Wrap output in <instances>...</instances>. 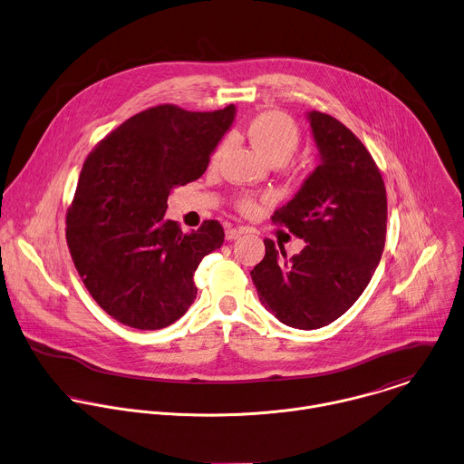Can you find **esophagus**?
I'll list each match as a JSON object with an SVG mask.
<instances>
[{
    "mask_svg": "<svg viewBox=\"0 0 464 464\" xmlns=\"http://www.w3.org/2000/svg\"><path fill=\"white\" fill-rule=\"evenodd\" d=\"M242 233H244V229L227 227V229H226V240H237V238H238Z\"/></svg>",
    "mask_w": 464,
    "mask_h": 464,
    "instance_id": "34e87169",
    "label": "esophagus"
}]
</instances>
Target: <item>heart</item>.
I'll list each match as a JSON object with an SVG mask.
<instances>
[{"instance_id": "1", "label": "heart", "mask_w": 464, "mask_h": 464, "mask_svg": "<svg viewBox=\"0 0 464 464\" xmlns=\"http://www.w3.org/2000/svg\"><path fill=\"white\" fill-rule=\"evenodd\" d=\"M247 135L251 142L276 164L289 160L302 140V133L296 121L291 115L278 110H266L256 113L247 124ZM224 150L226 140H220L211 153L213 164L220 160ZM235 208L242 215H253L258 211V202L251 195H242L235 200Z\"/></svg>"}]
</instances>
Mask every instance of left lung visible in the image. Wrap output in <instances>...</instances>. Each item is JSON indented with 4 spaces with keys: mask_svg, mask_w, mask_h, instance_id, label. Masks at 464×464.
Segmentation results:
<instances>
[{
    "mask_svg": "<svg viewBox=\"0 0 464 464\" xmlns=\"http://www.w3.org/2000/svg\"><path fill=\"white\" fill-rule=\"evenodd\" d=\"M320 166L273 224L307 246L287 258L266 238V256L251 271L262 305L295 329L338 320L369 285L385 247L387 191L363 142L333 115L309 113Z\"/></svg>",
    "mask_w": 464,
    "mask_h": 464,
    "instance_id": "obj_1",
    "label": "left lung"
}]
</instances>
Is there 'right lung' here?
I'll list each match as a JSON object with an SVG mask.
<instances>
[{"mask_svg":"<svg viewBox=\"0 0 464 464\" xmlns=\"http://www.w3.org/2000/svg\"><path fill=\"white\" fill-rule=\"evenodd\" d=\"M233 117V104L215 111L159 104L88 153L66 209V244L84 287L117 322L157 331L197 298L193 275L222 246L224 227L204 220L184 235L162 218L171 189L202 177Z\"/></svg>","mask_w":464,"mask_h":464,"instance_id":"1","label":"right lung"}]
</instances>
